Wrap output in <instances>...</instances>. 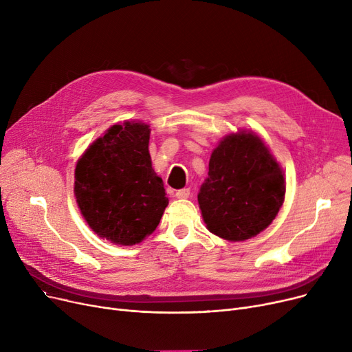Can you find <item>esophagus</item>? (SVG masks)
Returning <instances> with one entry per match:
<instances>
[{"label": "esophagus", "instance_id": "esophagus-1", "mask_svg": "<svg viewBox=\"0 0 352 352\" xmlns=\"http://www.w3.org/2000/svg\"><path fill=\"white\" fill-rule=\"evenodd\" d=\"M190 195H191V190L190 188H182V190H178L175 192L177 198H188Z\"/></svg>", "mask_w": 352, "mask_h": 352}]
</instances>
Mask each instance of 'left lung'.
<instances>
[{"mask_svg":"<svg viewBox=\"0 0 352 352\" xmlns=\"http://www.w3.org/2000/svg\"><path fill=\"white\" fill-rule=\"evenodd\" d=\"M285 195L281 166L252 133L226 137L211 154L198 192L207 228L228 241H244L265 230Z\"/></svg>","mask_w":352,"mask_h":352,"instance_id":"8db88e82","label":"left lung"}]
</instances>
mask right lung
Segmentation results:
<instances>
[{
    "mask_svg": "<svg viewBox=\"0 0 352 352\" xmlns=\"http://www.w3.org/2000/svg\"><path fill=\"white\" fill-rule=\"evenodd\" d=\"M150 126L124 122L89 145L76 168L78 207L100 236L134 245L160 224L168 198L151 166Z\"/></svg>",
    "mask_w": 352,
    "mask_h": 352,
    "instance_id": "add662e5",
    "label": "right lung"
}]
</instances>
